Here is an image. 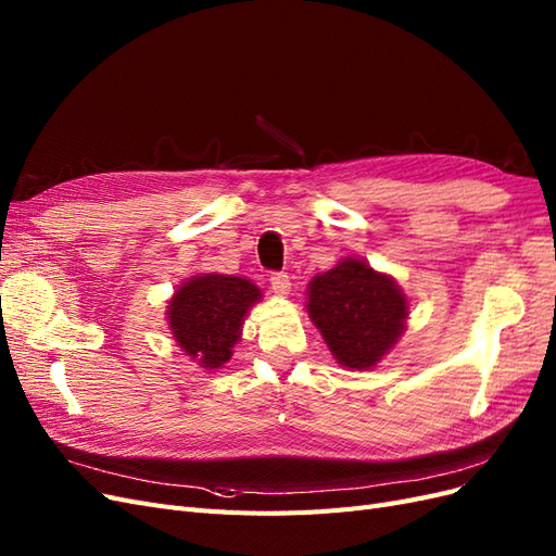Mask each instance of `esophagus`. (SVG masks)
Returning <instances> with one entry per match:
<instances>
[{"instance_id":"34e87169","label":"esophagus","mask_w":556,"mask_h":556,"mask_svg":"<svg viewBox=\"0 0 556 556\" xmlns=\"http://www.w3.org/2000/svg\"><path fill=\"white\" fill-rule=\"evenodd\" d=\"M268 282H271V290H274L278 296H288V294H290L292 282H290L288 274H271V278H268Z\"/></svg>"}]
</instances>
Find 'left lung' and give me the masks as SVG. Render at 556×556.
I'll return each instance as SVG.
<instances>
[{"mask_svg": "<svg viewBox=\"0 0 556 556\" xmlns=\"http://www.w3.org/2000/svg\"><path fill=\"white\" fill-rule=\"evenodd\" d=\"M306 311L336 364L371 371L406 331L410 304L390 274L362 257H343L311 278Z\"/></svg>", "mask_w": 556, "mask_h": 556, "instance_id": "1", "label": "left lung"}]
</instances>
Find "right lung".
Returning a JSON list of instances; mask_svg holds the SVG:
<instances>
[{
  "instance_id": "1",
  "label": "right lung",
  "mask_w": 556,
  "mask_h": 556,
  "mask_svg": "<svg viewBox=\"0 0 556 556\" xmlns=\"http://www.w3.org/2000/svg\"><path fill=\"white\" fill-rule=\"evenodd\" d=\"M260 301L262 290L243 276L199 274L178 285L166 306V323L182 355L217 371L231 359L245 317Z\"/></svg>"
}]
</instances>
